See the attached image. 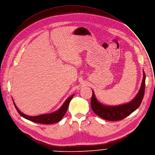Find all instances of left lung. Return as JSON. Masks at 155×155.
<instances>
[{"mask_svg":"<svg viewBox=\"0 0 155 155\" xmlns=\"http://www.w3.org/2000/svg\"><path fill=\"white\" fill-rule=\"evenodd\" d=\"M143 75L141 87L138 93L134 99L129 103L116 106L104 104L98 101L93 90H92L91 107L93 112L102 119L110 121L122 120L130 115L140 106L144 96L145 88V74L144 70H143Z\"/></svg>","mask_w":155,"mask_h":155,"instance_id":"1","label":"left lung"}]
</instances>
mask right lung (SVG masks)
Returning <instances> with one entry per match:
<instances>
[{
	"label": "right lung",
	"instance_id": "obj_1",
	"mask_svg": "<svg viewBox=\"0 0 155 155\" xmlns=\"http://www.w3.org/2000/svg\"><path fill=\"white\" fill-rule=\"evenodd\" d=\"M74 95H75V94L69 96L67 99L65 101V102L63 103V104L61 106V107L59 109H58L57 110L51 112V113H49V114H41V115L36 116H28V115L23 113V112L21 110H20V109L16 106L15 102H14V101L13 100V98H12V100L13 102V104H14V106H15L17 110L18 111L19 114L21 117H24L25 119H26L27 120H29L31 122H36L38 124H54V123L59 122L63 118V117L64 116V115L65 114L67 110V108L69 105V103L73 98Z\"/></svg>",
	"mask_w": 155,
	"mask_h": 155
}]
</instances>
